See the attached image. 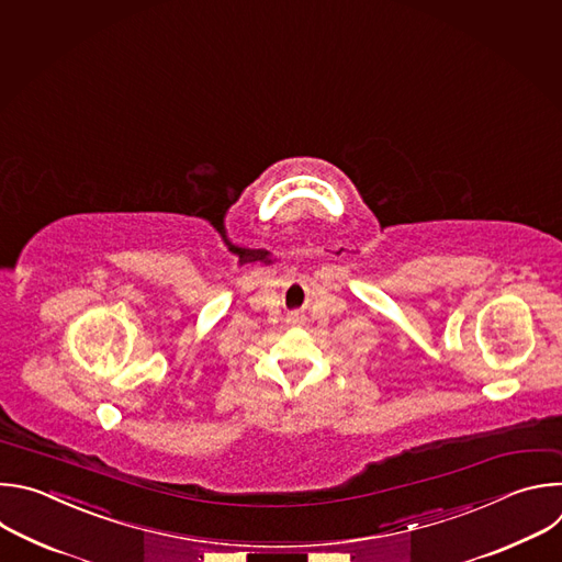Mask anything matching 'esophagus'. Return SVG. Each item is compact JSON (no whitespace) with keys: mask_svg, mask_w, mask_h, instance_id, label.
I'll return each mask as SVG.
<instances>
[{"mask_svg":"<svg viewBox=\"0 0 562 562\" xmlns=\"http://www.w3.org/2000/svg\"><path fill=\"white\" fill-rule=\"evenodd\" d=\"M290 323H294V325L301 323V316H290Z\"/></svg>","mask_w":562,"mask_h":562,"instance_id":"obj_1","label":"esophagus"}]
</instances>
